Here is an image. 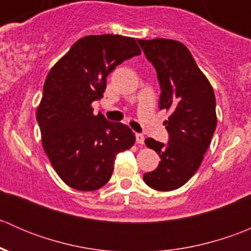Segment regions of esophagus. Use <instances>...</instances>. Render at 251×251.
<instances>
[{"label":"esophagus","mask_w":251,"mask_h":251,"mask_svg":"<svg viewBox=\"0 0 251 251\" xmlns=\"http://www.w3.org/2000/svg\"><path fill=\"white\" fill-rule=\"evenodd\" d=\"M136 142L138 144H143L144 143V136L142 133H136Z\"/></svg>","instance_id":"1"}]
</instances>
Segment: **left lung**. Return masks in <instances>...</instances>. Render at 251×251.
Returning a JSON list of instances; mask_svg holds the SVG:
<instances>
[{
  "label": "left lung",
  "instance_id": "1",
  "mask_svg": "<svg viewBox=\"0 0 251 251\" xmlns=\"http://www.w3.org/2000/svg\"><path fill=\"white\" fill-rule=\"evenodd\" d=\"M147 59L156 70L160 85L159 108L171 111L164 123L168 143L147 138L161 161L143 179L156 191L183 186L201 166L216 128L214 90L197 65L188 48L174 40H137Z\"/></svg>",
  "mask_w": 251,
  "mask_h": 251
}]
</instances>
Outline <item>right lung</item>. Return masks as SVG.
Returning a JSON list of instances; mask_svg holds the SVG:
<instances>
[{"instance_id": "add662e5", "label": "right lung", "mask_w": 251, "mask_h": 251, "mask_svg": "<svg viewBox=\"0 0 251 251\" xmlns=\"http://www.w3.org/2000/svg\"><path fill=\"white\" fill-rule=\"evenodd\" d=\"M141 50L132 37L91 35L73 45L48 73L36 119L42 144L60 178L77 191H96L110 179L120 151L131 148L128 126L95 115L107 76Z\"/></svg>"}]
</instances>
